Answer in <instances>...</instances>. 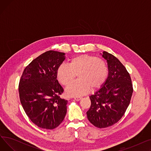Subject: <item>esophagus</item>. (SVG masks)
<instances>
[{"mask_svg": "<svg viewBox=\"0 0 151 151\" xmlns=\"http://www.w3.org/2000/svg\"><path fill=\"white\" fill-rule=\"evenodd\" d=\"M81 97H74V99L76 100V101H80V100H81Z\"/></svg>", "mask_w": 151, "mask_h": 151, "instance_id": "obj_1", "label": "esophagus"}]
</instances>
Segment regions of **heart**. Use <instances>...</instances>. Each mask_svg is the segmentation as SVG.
Returning <instances> with one entry per match:
<instances>
[{"instance_id": "obj_1", "label": "heart", "mask_w": 151, "mask_h": 151, "mask_svg": "<svg viewBox=\"0 0 151 151\" xmlns=\"http://www.w3.org/2000/svg\"><path fill=\"white\" fill-rule=\"evenodd\" d=\"M78 74L79 80L66 89V93L69 96H81L88 93L91 89L99 88L106 80L108 69L103 59L83 54L73 58L69 65L61 64L57 70L56 76L61 84L68 86Z\"/></svg>"}]
</instances>
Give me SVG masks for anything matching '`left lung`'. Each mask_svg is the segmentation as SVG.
<instances>
[{
    "label": "left lung",
    "instance_id": "1",
    "mask_svg": "<svg viewBox=\"0 0 151 151\" xmlns=\"http://www.w3.org/2000/svg\"><path fill=\"white\" fill-rule=\"evenodd\" d=\"M100 54L107 62L108 75L100 88L89 97L91 105L86 114L94 126L106 128L124 116L130 104L133 87L129 73L119 59L106 51Z\"/></svg>",
    "mask_w": 151,
    "mask_h": 151
}]
</instances>
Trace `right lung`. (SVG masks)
I'll use <instances>...</instances> for the list:
<instances>
[{
	"mask_svg": "<svg viewBox=\"0 0 151 151\" xmlns=\"http://www.w3.org/2000/svg\"><path fill=\"white\" fill-rule=\"evenodd\" d=\"M65 54L48 51L26 67L19 84L21 104L31 121L39 127L51 130L63 121L68 101L60 98L63 89L56 72Z\"/></svg>",
	"mask_w": 151,
	"mask_h": 151,
	"instance_id": "add662e5",
	"label": "right lung"
}]
</instances>
